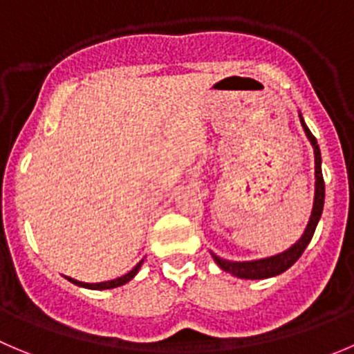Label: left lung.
Masks as SVG:
<instances>
[{
    "label": "left lung",
    "instance_id": "left-lung-1",
    "mask_svg": "<svg viewBox=\"0 0 354 354\" xmlns=\"http://www.w3.org/2000/svg\"><path fill=\"white\" fill-rule=\"evenodd\" d=\"M299 118H301V124L302 129H304L306 137H308V140L313 146V151H315V200H313V210L311 215H309L308 225H306L302 236L299 238L290 248L280 252V254L271 255V257L255 259V261H225V259L218 257L214 252H210L215 264H217L222 271L231 272V274L236 276V278H241V280H266V278L278 276L283 271H287L288 268H292V266L297 262V259L302 255V252L306 250L309 241H311L319 217H322L323 203H325V183H323L322 174V153H319L318 142H316L311 130L308 129V124L304 123V118H302L301 113H299Z\"/></svg>",
    "mask_w": 354,
    "mask_h": 354
}]
</instances>
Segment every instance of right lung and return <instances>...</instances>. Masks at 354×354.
Wrapping results in <instances>:
<instances>
[{
    "label": "right lung",
    "mask_w": 354,
    "mask_h": 354,
    "mask_svg": "<svg viewBox=\"0 0 354 354\" xmlns=\"http://www.w3.org/2000/svg\"><path fill=\"white\" fill-rule=\"evenodd\" d=\"M142 262H144V259H142V261L137 262L136 268H133L132 271L127 272V274L120 276V278H114V280H109V281H100V283H85V281L74 280V278H69V276H64V278H66L67 281H71V283L78 285V287H82V288H88V290H109V288L121 287V285L129 283L130 280H133L137 272H139V269H140V266H142Z\"/></svg>",
    "instance_id": "1"
}]
</instances>
